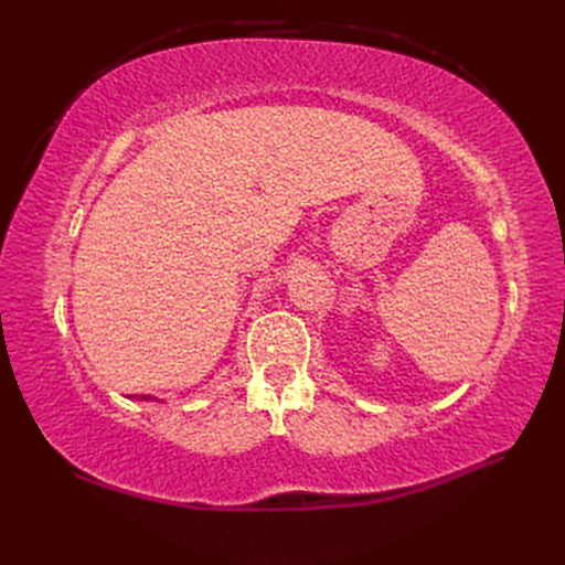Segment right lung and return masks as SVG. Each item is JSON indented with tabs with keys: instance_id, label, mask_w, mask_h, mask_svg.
Segmentation results:
<instances>
[{
	"instance_id": "1",
	"label": "right lung",
	"mask_w": 565,
	"mask_h": 565,
	"mask_svg": "<svg viewBox=\"0 0 565 565\" xmlns=\"http://www.w3.org/2000/svg\"><path fill=\"white\" fill-rule=\"evenodd\" d=\"M139 401H141V403H143V401H158V403H162V401H160V398H152V396H141V398H139Z\"/></svg>"
}]
</instances>
